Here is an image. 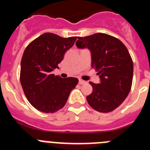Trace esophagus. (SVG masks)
Returning a JSON list of instances; mask_svg holds the SVG:
<instances>
[{
	"instance_id": "obj_1",
	"label": "esophagus",
	"mask_w": 150,
	"mask_h": 150,
	"mask_svg": "<svg viewBox=\"0 0 150 150\" xmlns=\"http://www.w3.org/2000/svg\"><path fill=\"white\" fill-rule=\"evenodd\" d=\"M86 83V81H84V80H83V79H79V83L80 85H83V84H85V83Z\"/></svg>"
}]
</instances>
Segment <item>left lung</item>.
<instances>
[{
	"mask_svg": "<svg viewBox=\"0 0 150 150\" xmlns=\"http://www.w3.org/2000/svg\"><path fill=\"white\" fill-rule=\"evenodd\" d=\"M78 39V48H88L91 52V67L100 79L98 84L89 83L93 91L86 97L88 104L100 112L114 110L132 88L133 62L126 46L117 38L103 33Z\"/></svg>",
	"mask_w": 150,
	"mask_h": 150,
	"instance_id": "left-lung-1",
	"label": "left lung"
}]
</instances>
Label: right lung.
Masks as SVG:
<instances>
[{
  "mask_svg": "<svg viewBox=\"0 0 150 150\" xmlns=\"http://www.w3.org/2000/svg\"><path fill=\"white\" fill-rule=\"evenodd\" d=\"M77 37L64 38L45 33L33 40L24 51L20 82L30 104L40 112L52 113L65 105L78 79L52 74Z\"/></svg>",
  "mask_w": 150,
  "mask_h": 150,
  "instance_id": "obj_1",
  "label": "right lung"
}]
</instances>
